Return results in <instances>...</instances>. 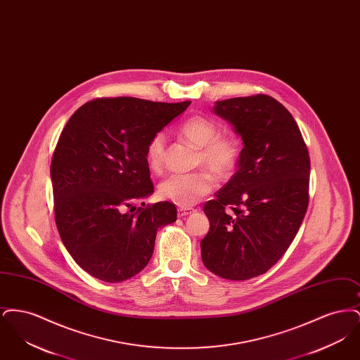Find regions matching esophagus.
<instances>
[{
    "instance_id": "1",
    "label": "esophagus",
    "mask_w": 360,
    "mask_h": 360,
    "mask_svg": "<svg viewBox=\"0 0 360 360\" xmlns=\"http://www.w3.org/2000/svg\"><path fill=\"white\" fill-rule=\"evenodd\" d=\"M194 212H195V209H193V207H179L178 209V217L184 219V217H186V216L194 213Z\"/></svg>"
}]
</instances>
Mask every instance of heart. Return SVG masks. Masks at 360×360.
<instances>
[{
	"mask_svg": "<svg viewBox=\"0 0 360 360\" xmlns=\"http://www.w3.org/2000/svg\"><path fill=\"white\" fill-rule=\"evenodd\" d=\"M181 136L200 148L198 166H205L219 179L229 178L238 167L240 148L238 137L232 134H219L217 124L204 116H193L179 128ZM166 139L156 134L147 146V160L151 169L163 165ZM214 186V176L206 170L191 174H172L160 185L162 198L175 205L188 207L200 202Z\"/></svg>",
	"mask_w": 360,
	"mask_h": 360,
	"instance_id": "heart-1",
	"label": "heart"
}]
</instances>
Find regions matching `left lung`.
Wrapping results in <instances>:
<instances>
[{
    "mask_svg": "<svg viewBox=\"0 0 360 360\" xmlns=\"http://www.w3.org/2000/svg\"><path fill=\"white\" fill-rule=\"evenodd\" d=\"M213 112L244 148L238 172L204 205L210 228L201 257L213 274L245 281L270 270L295 238L308 209L310 159L290 112L270 96L217 101Z\"/></svg>",
    "mask_w": 360,
    "mask_h": 360,
    "instance_id": "left-lung-1",
    "label": "left lung"
}]
</instances>
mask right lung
Wrapping results in <instances>:
<instances>
[{
  "mask_svg": "<svg viewBox=\"0 0 360 360\" xmlns=\"http://www.w3.org/2000/svg\"><path fill=\"white\" fill-rule=\"evenodd\" d=\"M188 105L97 98L63 128L51 160L55 223L70 255L94 278L117 283L140 273L158 229L176 220L172 202H141L136 211L132 204L154 193L150 140Z\"/></svg>",
  "mask_w": 360,
  "mask_h": 360,
  "instance_id": "right-lung-1",
  "label": "right lung"
}]
</instances>
